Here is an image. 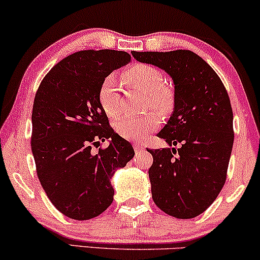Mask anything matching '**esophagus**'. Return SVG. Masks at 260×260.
Here are the masks:
<instances>
[{
    "label": "esophagus",
    "instance_id": "obj_1",
    "mask_svg": "<svg viewBox=\"0 0 260 260\" xmlns=\"http://www.w3.org/2000/svg\"><path fill=\"white\" fill-rule=\"evenodd\" d=\"M133 148H134V150H136V151H139V150H142V149H143V145L142 144H133Z\"/></svg>",
    "mask_w": 260,
    "mask_h": 260
}]
</instances>
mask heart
Listing matches in <instances>:
<instances>
[{"instance_id": "obj_1", "label": "heart", "mask_w": 260, "mask_h": 260, "mask_svg": "<svg viewBox=\"0 0 260 260\" xmlns=\"http://www.w3.org/2000/svg\"><path fill=\"white\" fill-rule=\"evenodd\" d=\"M123 79L149 92V105L157 112H168L172 106V95L165 85V78L157 68L137 64L123 73ZM99 103L109 117H117L121 112L120 83L115 76H107L99 89ZM159 121L154 113L144 116H124L115 122V131L122 138L140 142L156 129Z\"/></svg>"}]
</instances>
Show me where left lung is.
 I'll return each instance as SVG.
<instances>
[{"label": "left lung", "mask_w": 260, "mask_h": 260, "mask_svg": "<svg viewBox=\"0 0 260 260\" xmlns=\"http://www.w3.org/2000/svg\"><path fill=\"white\" fill-rule=\"evenodd\" d=\"M142 63L165 71L175 85L174 111L157 137L178 149H148L151 194L177 219L201 215L222 189L234 145V115L221 79L189 50L132 52Z\"/></svg>", "instance_id": "obj_1"}]
</instances>
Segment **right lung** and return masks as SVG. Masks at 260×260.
I'll list each match as a JSON object with an SVG mask.
<instances>
[{
  "label": "right lung",
  "instance_id": "right-lung-1",
  "mask_svg": "<svg viewBox=\"0 0 260 260\" xmlns=\"http://www.w3.org/2000/svg\"><path fill=\"white\" fill-rule=\"evenodd\" d=\"M129 53L85 50L59 61L45 76L32 106L31 151L39 181L57 210L89 220L111 205V177L134 156L129 142L109 126L99 89ZM109 139L94 154L92 145Z\"/></svg>",
  "mask_w": 260,
  "mask_h": 260
}]
</instances>
